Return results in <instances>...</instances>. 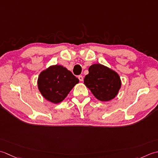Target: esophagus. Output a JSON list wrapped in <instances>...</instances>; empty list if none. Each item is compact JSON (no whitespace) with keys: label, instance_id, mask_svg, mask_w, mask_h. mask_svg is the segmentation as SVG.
<instances>
[{"label":"esophagus","instance_id":"1","mask_svg":"<svg viewBox=\"0 0 158 158\" xmlns=\"http://www.w3.org/2000/svg\"><path fill=\"white\" fill-rule=\"evenodd\" d=\"M78 79L80 82L83 81V76H78Z\"/></svg>","mask_w":158,"mask_h":158}]
</instances>
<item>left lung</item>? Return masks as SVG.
<instances>
[{"label":"left lung","instance_id":"left-lung-1","mask_svg":"<svg viewBox=\"0 0 158 158\" xmlns=\"http://www.w3.org/2000/svg\"><path fill=\"white\" fill-rule=\"evenodd\" d=\"M84 84L98 100L108 102L117 95L121 87L119 75L112 69L100 63L93 64L89 68V73Z\"/></svg>","mask_w":158,"mask_h":158}]
</instances>
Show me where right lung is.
Listing matches in <instances>:
<instances>
[{"label": "right lung", "mask_w": 158, "mask_h": 158, "mask_svg": "<svg viewBox=\"0 0 158 158\" xmlns=\"http://www.w3.org/2000/svg\"><path fill=\"white\" fill-rule=\"evenodd\" d=\"M79 80L72 73L59 65H54L43 70L38 77L37 86L41 95L53 104L64 100Z\"/></svg>", "instance_id": "right-lung-1"}]
</instances>
